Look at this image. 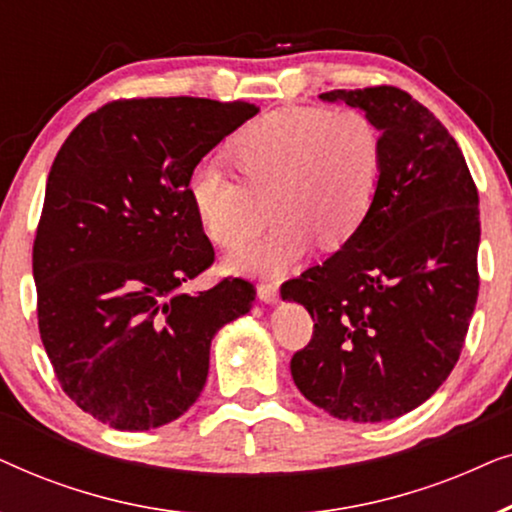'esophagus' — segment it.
Masks as SVG:
<instances>
[{
	"instance_id": "34e87169",
	"label": "esophagus",
	"mask_w": 512,
	"mask_h": 512,
	"mask_svg": "<svg viewBox=\"0 0 512 512\" xmlns=\"http://www.w3.org/2000/svg\"><path fill=\"white\" fill-rule=\"evenodd\" d=\"M258 298L265 300V303H277L279 300V286L272 282L258 284Z\"/></svg>"
}]
</instances>
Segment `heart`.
<instances>
[{
  "mask_svg": "<svg viewBox=\"0 0 512 512\" xmlns=\"http://www.w3.org/2000/svg\"><path fill=\"white\" fill-rule=\"evenodd\" d=\"M223 156L240 179L195 170L193 212L214 244L240 249L265 228L270 204L279 219L272 235L230 263L272 275L303 258L312 240L331 251L359 233L380 191L384 144L361 109L284 107L244 125Z\"/></svg>",
  "mask_w": 512,
  "mask_h": 512,
  "instance_id": "1",
  "label": "heart"
}]
</instances>
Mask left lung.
I'll return each instance as SVG.
<instances>
[{"instance_id":"obj_1","label":"left lung","mask_w":512,"mask_h":512,"mask_svg":"<svg viewBox=\"0 0 512 512\" xmlns=\"http://www.w3.org/2000/svg\"><path fill=\"white\" fill-rule=\"evenodd\" d=\"M321 100L373 118L384 167L359 233L282 284V298L314 321L291 375L328 415L384 422L436 394L459 361L480 286L478 188L454 137L405 90H328Z\"/></svg>"}]
</instances>
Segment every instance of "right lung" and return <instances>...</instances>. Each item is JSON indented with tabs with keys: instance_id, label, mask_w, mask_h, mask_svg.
<instances>
[{
	"instance_id": "right-lung-1",
	"label": "right lung",
	"mask_w": 512,
	"mask_h": 512,
	"mask_svg": "<svg viewBox=\"0 0 512 512\" xmlns=\"http://www.w3.org/2000/svg\"><path fill=\"white\" fill-rule=\"evenodd\" d=\"M256 114L242 100H114L53 160L32 247L39 333L62 391L102 424L149 431L184 415L214 333L251 310L242 277L181 286L214 263L188 179Z\"/></svg>"
}]
</instances>
